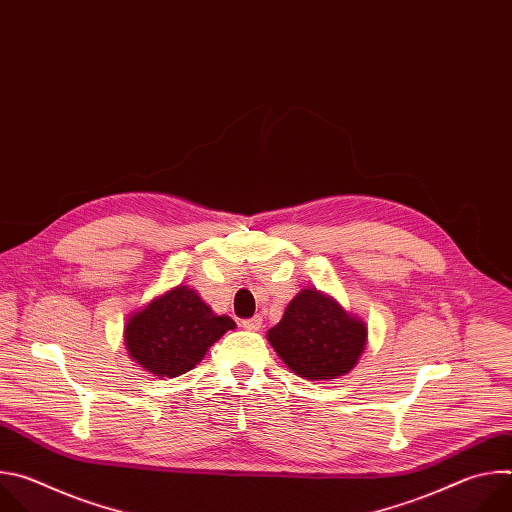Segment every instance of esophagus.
I'll return each instance as SVG.
<instances>
[{
	"label": "esophagus",
	"instance_id": "obj_1",
	"mask_svg": "<svg viewBox=\"0 0 512 512\" xmlns=\"http://www.w3.org/2000/svg\"><path fill=\"white\" fill-rule=\"evenodd\" d=\"M261 324H263V318H261V316H253V318L243 320V328H245V330H251V332H257V330L261 328Z\"/></svg>",
	"mask_w": 512,
	"mask_h": 512
}]
</instances>
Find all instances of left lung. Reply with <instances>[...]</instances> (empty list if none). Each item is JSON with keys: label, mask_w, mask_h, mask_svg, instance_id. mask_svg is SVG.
<instances>
[{"label": "left lung", "mask_w": 512, "mask_h": 512, "mask_svg": "<svg viewBox=\"0 0 512 512\" xmlns=\"http://www.w3.org/2000/svg\"><path fill=\"white\" fill-rule=\"evenodd\" d=\"M267 340L296 375L328 381L354 367L367 342V326L318 289H302Z\"/></svg>", "instance_id": "8db88e82"}]
</instances>
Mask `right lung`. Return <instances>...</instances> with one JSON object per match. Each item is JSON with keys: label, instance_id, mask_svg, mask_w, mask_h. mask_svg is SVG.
I'll use <instances>...</instances> for the list:
<instances>
[{"label": "right lung", "instance_id": "right-lung-1", "mask_svg": "<svg viewBox=\"0 0 512 512\" xmlns=\"http://www.w3.org/2000/svg\"><path fill=\"white\" fill-rule=\"evenodd\" d=\"M233 328L229 316H214L194 289L178 285L129 318L125 344L145 371L178 377L194 369L206 350Z\"/></svg>", "mask_w": 512, "mask_h": 512}]
</instances>
